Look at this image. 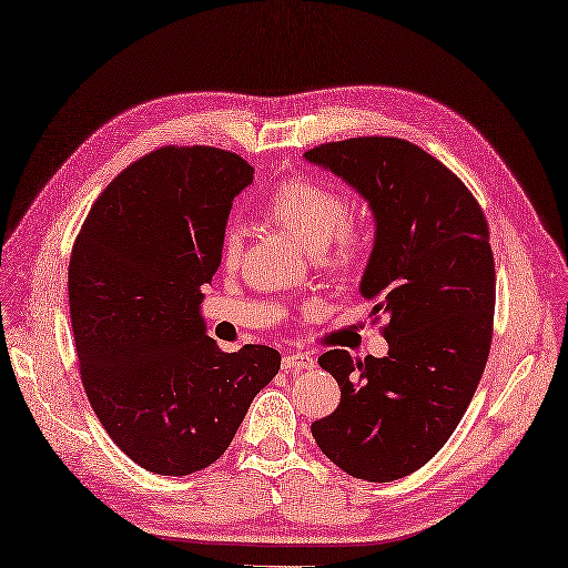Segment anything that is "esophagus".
I'll list each match as a JSON object with an SVG mask.
<instances>
[{
	"label": "esophagus",
	"instance_id": "34e87169",
	"mask_svg": "<svg viewBox=\"0 0 568 568\" xmlns=\"http://www.w3.org/2000/svg\"><path fill=\"white\" fill-rule=\"evenodd\" d=\"M312 366H315V359H312L307 352H288V355H284V359H282V368L293 371V374L303 368H312Z\"/></svg>",
	"mask_w": 568,
	"mask_h": 568
}]
</instances>
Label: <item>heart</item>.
Listing matches in <instances>:
<instances>
[{
	"instance_id": "1",
	"label": "heart",
	"mask_w": 568,
	"mask_h": 568,
	"mask_svg": "<svg viewBox=\"0 0 568 568\" xmlns=\"http://www.w3.org/2000/svg\"><path fill=\"white\" fill-rule=\"evenodd\" d=\"M270 221L284 227L310 253H324L334 270H352L366 253V240L349 223V202L343 192L317 179H288L265 200ZM244 230L230 223L221 237L223 265H237L242 256Z\"/></svg>"
}]
</instances>
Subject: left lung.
<instances>
[{
	"label": "left lung",
	"mask_w": 568,
	"mask_h": 568,
	"mask_svg": "<svg viewBox=\"0 0 568 568\" xmlns=\"http://www.w3.org/2000/svg\"><path fill=\"white\" fill-rule=\"evenodd\" d=\"M305 160L341 175L374 211L376 240L362 296L387 357L328 349L341 385L334 414L312 423L322 454L366 481L416 473L454 435L491 349L496 267L488 223L458 175L393 135L324 143Z\"/></svg>",
	"instance_id": "obj_1"
}]
</instances>
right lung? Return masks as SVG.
<instances>
[{"instance_id":"add662e5","label":"right lung","mask_w":568,"mask_h":568,"mask_svg":"<svg viewBox=\"0 0 568 568\" xmlns=\"http://www.w3.org/2000/svg\"><path fill=\"white\" fill-rule=\"evenodd\" d=\"M251 183L240 154L164 145L116 175L74 240L68 296L82 385L112 442L148 473L216 463L280 371L275 347L223 352L200 315L232 200Z\"/></svg>"}]
</instances>
